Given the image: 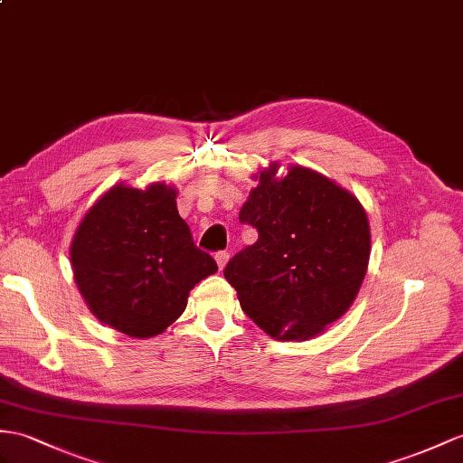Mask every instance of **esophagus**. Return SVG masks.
Returning a JSON list of instances; mask_svg holds the SVG:
<instances>
[{
    "label": "esophagus",
    "instance_id": "34e87169",
    "mask_svg": "<svg viewBox=\"0 0 463 463\" xmlns=\"http://www.w3.org/2000/svg\"><path fill=\"white\" fill-rule=\"evenodd\" d=\"M228 259H230V253H228V251H218V253H216V263H218L220 270L225 267V263H228Z\"/></svg>",
    "mask_w": 463,
    "mask_h": 463
}]
</instances>
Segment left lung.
Returning <instances> with one entry per match:
<instances>
[{"label":"left lung","instance_id":"obj_1","mask_svg":"<svg viewBox=\"0 0 463 463\" xmlns=\"http://www.w3.org/2000/svg\"><path fill=\"white\" fill-rule=\"evenodd\" d=\"M259 240L235 253L223 277L243 312L277 340H308L335 322L364 283L371 238L365 210L347 190L292 166L259 186L240 212Z\"/></svg>","mask_w":463,"mask_h":463}]
</instances>
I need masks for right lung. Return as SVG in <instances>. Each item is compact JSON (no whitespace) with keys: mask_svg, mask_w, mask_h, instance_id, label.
I'll use <instances>...</instances> for the list:
<instances>
[{"mask_svg":"<svg viewBox=\"0 0 463 463\" xmlns=\"http://www.w3.org/2000/svg\"><path fill=\"white\" fill-rule=\"evenodd\" d=\"M176 190L114 186L90 208L71 247L90 310L131 337H151L186 308L188 292L218 270L178 216Z\"/></svg>","mask_w":463,"mask_h":463,"instance_id":"obj_1","label":"right lung"}]
</instances>
